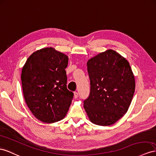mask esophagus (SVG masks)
<instances>
[{
    "instance_id": "34e87169",
    "label": "esophagus",
    "mask_w": 156,
    "mask_h": 156,
    "mask_svg": "<svg viewBox=\"0 0 156 156\" xmlns=\"http://www.w3.org/2000/svg\"><path fill=\"white\" fill-rule=\"evenodd\" d=\"M74 97L75 99L78 98V93L77 92V91H75V92H74Z\"/></svg>"
}]
</instances>
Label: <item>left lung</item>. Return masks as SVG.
<instances>
[{
  "label": "left lung",
  "instance_id": "1",
  "mask_svg": "<svg viewBox=\"0 0 156 156\" xmlns=\"http://www.w3.org/2000/svg\"><path fill=\"white\" fill-rule=\"evenodd\" d=\"M90 92L83 107L90 121L109 126L126 112L135 90V80L129 62L112 49L88 60Z\"/></svg>",
  "mask_w": 156,
  "mask_h": 156
}]
</instances>
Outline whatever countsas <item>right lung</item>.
Masks as SVG:
<instances>
[{"label":"right lung","mask_w":156,"mask_h":156,"mask_svg":"<svg viewBox=\"0 0 156 156\" xmlns=\"http://www.w3.org/2000/svg\"><path fill=\"white\" fill-rule=\"evenodd\" d=\"M69 57L54 48L34 52L22 68L23 96L31 112L39 121H61L69 109L74 94L67 89L65 69Z\"/></svg>","instance_id":"1"}]
</instances>
